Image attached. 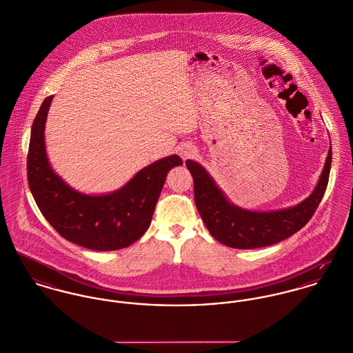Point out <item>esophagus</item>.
Instances as JSON below:
<instances>
[{
    "label": "esophagus",
    "instance_id": "obj_1",
    "mask_svg": "<svg viewBox=\"0 0 353 353\" xmlns=\"http://www.w3.org/2000/svg\"><path fill=\"white\" fill-rule=\"evenodd\" d=\"M177 152L181 156L183 159H188V158L194 157L196 154V148L190 145V143H184V145H180L177 148Z\"/></svg>",
    "mask_w": 353,
    "mask_h": 353
}]
</instances>
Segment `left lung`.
I'll list each match as a JSON object with an SVG mask.
<instances>
[{"mask_svg":"<svg viewBox=\"0 0 353 353\" xmlns=\"http://www.w3.org/2000/svg\"><path fill=\"white\" fill-rule=\"evenodd\" d=\"M185 163L194 177L196 208L210 234L234 249H254L295 234L312 219L327 187L332 148L313 192L295 205L272 211H253L236 205L216 185L203 165L194 159H187Z\"/></svg>","mask_w":353,"mask_h":353,"instance_id":"8db88e82","label":"left lung"}]
</instances>
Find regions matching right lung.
Listing matches in <instances>:
<instances>
[{
	"label": "right lung",
	"instance_id": "right-lung-1",
	"mask_svg": "<svg viewBox=\"0 0 353 353\" xmlns=\"http://www.w3.org/2000/svg\"><path fill=\"white\" fill-rule=\"evenodd\" d=\"M52 99L40 105L27 158L28 185L41 214L65 239L79 246L99 252L130 246L149 229L166 174L183 165L181 158L172 154L154 161L114 192H79L55 173L47 157L44 131Z\"/></svg>",
	"mask_w": 353,
	"mask_h": 353
}]
</instances>
